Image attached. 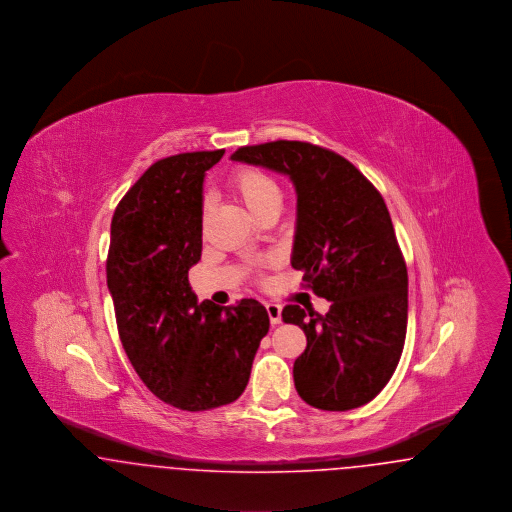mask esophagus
I'll return each instance as SVG.
<instances>
[{"instance_id":"1","label":"esophagus","mask_w":512,"mask_h":512,"mask_svg":"<svg viewBox=\"0 0 512 512\" xmlns=\"http://www.w3.org/2000/svg\"><path fill=\"white\" fill-rule=\"evenodd\" d=\"M267 313L272 326H276V324H280V322H282V309H280V305H276V303H267Z\"/></svg>"}]
</instances>
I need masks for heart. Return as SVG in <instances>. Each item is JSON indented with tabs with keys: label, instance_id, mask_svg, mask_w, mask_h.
I'll return each instance as SVG.
<instances>
[{
	"label": "heart",
	"instance_id": "1",
	"mask_svg": "<svg viewBox=\"0 0 512 512\" xmlns=\"http://www.w3.org/2000/svg\"><path fill=\"white\" fill-rule=\"evenodd\" d=\"M228 186L232 194L236 195L249 209V213L255 215L257 219L263 217L268 211L280 209L282 205V190L278 182L261 169L242 167L232 172ZM205 213H207V205H205Z\"/></svg>",
	"mask_w": 512,
	"mask_h": 512
}]
</instances>
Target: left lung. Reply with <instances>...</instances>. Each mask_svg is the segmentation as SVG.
<instances>
[{
	"mask_svg": "<svg viewBox=\"0 0 512 512\" xmlns=\"http://www.w3.org/2000/svg\"><path fill=\"white\" fill-rule=\"evenodd\" d=\"M240 161L290 176L297 194L292 267L330 303L326 315L286 305L307 347L293 363L299 397L349 411L390 382L407 334L409 278L384 197L347 159L307 142L240 147Z\"/></svg>",
	"mask_w": 512,
	"mask_h": 512,
	"instance_id": "1",
	"label": "left lung"
}]
</instances>
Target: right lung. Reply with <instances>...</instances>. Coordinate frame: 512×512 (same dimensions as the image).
I'll use <instances>...</instances> for the list:
<instances>
[{"instance_id": "add662e5", "label": "right lung", "mask_w": 512, "mask_h": 512, "mask_svg": "<svg viewBox=\"0 0 512 512\" xmlns=\"http://www.w3.org/2000/svg\"><path fill=\"white\" fill-rule=\"evenodd\" d=\"M222 155L194 151L153 163L111 220L107 288L122 347L153 395L192 413L244 393L270 326L259 301L199 303L188 280L201 259L203 178Z\"/></svg>"}]
</instances>
